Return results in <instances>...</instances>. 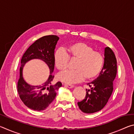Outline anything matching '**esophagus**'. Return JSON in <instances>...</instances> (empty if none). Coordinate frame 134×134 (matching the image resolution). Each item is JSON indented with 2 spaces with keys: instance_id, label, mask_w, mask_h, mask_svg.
<instances>
[{
  "instance_id": "obj_1",
  "label": "esophagus",
  "mask_w": 134,
  "mask_h": 134,
  "mask_svg": "<svg viewBox=\"0 0 134 134\" xmlns=\"http://www.w3.org/2000/svg\"><path fill=\"white\" fill-rule=\"evenodd\" d=\"M64 86L68 88H72L74 87V86L73 85H69V84H64Z\"/></svg>"
}]
</instances>
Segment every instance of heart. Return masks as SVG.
<instances>
[{
	"instance_id": "heart-1",
	"label": "heart",
	"mask_w": 134,
	"mask_h": 134,
	"mask_svg": "<svg viewBox=\"0 0 134 134\" xmlns=\"http://www.w3.org/2000/svg\"><path fill=\"white\" fill-rule=\"evenodd\" d=\"M69 58L76 60L75 70H65L59 73L57 78L62 82L72 84L82 80H91L99 75L102 69L104 59L100 53L94 51L90 45L82 42L72 43L67 47V53L58 48L54 53V63L58 70L67 67Z\"/></svg>"
}]
</instances>
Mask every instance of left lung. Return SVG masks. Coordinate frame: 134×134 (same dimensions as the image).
<instances>
[{
  "instance_id": "8db88e82",
  "label": "left lung",
  "mask_w": 134,
  "mask_h": 134,
  "mask_svg": "<svg viewBox=\"0 0 134 134\" xmlns=\"http://www.w3.org/2000/svg\"><path fill=\"white\" fill-rule=\"evenodd\" d=\"M104 64L97 77L87 83L90 90L86 89L85 98L77 103L83 112L93 113L105 107L113 92V81L117 72L116 58L109 47H106Z\"/></svg>"
}]
</instances>
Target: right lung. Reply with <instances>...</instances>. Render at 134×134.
Returning <instances> with one entry per match:
<instances>
[{
    "mask_svg": "<svg viewBox=\"0 0 134 134\" xmlns=\"http://www.w3.org/2000/svg\"><path fill=\"white\" fill-rule=\"evenodd\" d=\"M59 40L56 35H47L40 38L27 49L21 59L20 76L18 82V92L21 100L31 109L41 111L45 110L53 102L57 95V90L62 84L58 81L52 85L54 76L53 55L55 45ZM34 59H39L44 61L49 68L51 74L47 80L42 85H29L23 78V68L26 63Z\"/></svg>",
    "mask_w": 134,
    "mask_h": 134,
    "instance_id": "obj_1",
    "label": "right lung"
}]
</instances>
